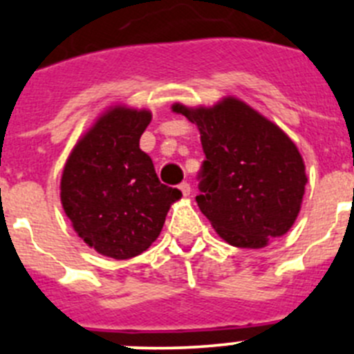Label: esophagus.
I'll use <instances>...</instances> for the list:
<instances>
[{
	"mask_svg": "<svg viewBox=\"0 0 354 354\" xmlns=\"http://www.w3.org/2000/svg\"><path fill=\"white\" fill-rule=\"evenodd\" d=\"M179 189L184 196H189V193H192V186H189V183H180Z\"/></svg>",
	"mask_w": 354,
	"mask_h": 354,
	"instance_id": "1",
	"label": "esophagus"
}]
</instances>
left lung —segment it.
<instances>
[{
  "mask_svg": "<svg viewBox=\"0 0 354 354\" xmlns=\"http://www.w3.org/2000/svg\"><path fill=\"white\" fill-rule=\"evenodd\" d=\"M196 124L205 161L196 204L228 245L262 248L287 234L301 209L305 162L277 124L236 97L212 108L171 106Z\"/></svg>",
  "mask_w": 354,
  "mask_h": 354,
  "instance_id": "8db88e82",
  "label": "left lung"
}]
</instances>
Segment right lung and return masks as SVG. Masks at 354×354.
<instances>
[{"mask_svg": "<svg viewBox=\"0 0 354 354\" xmlns=\"http://www.w3.org/2000/svg\"><path fill=\"white\" fill-rule=\"evenodd\" d=\"M150 111L109 108L81 136L64 167L60 198L77 236L95 252L124 261L145 252L183 193L159 183L140 149Z\"/></svg>", "mask_w": 354, "mask_h": 354, "instance_id": "add662e5", "label": "right lung"}]
</instances>
